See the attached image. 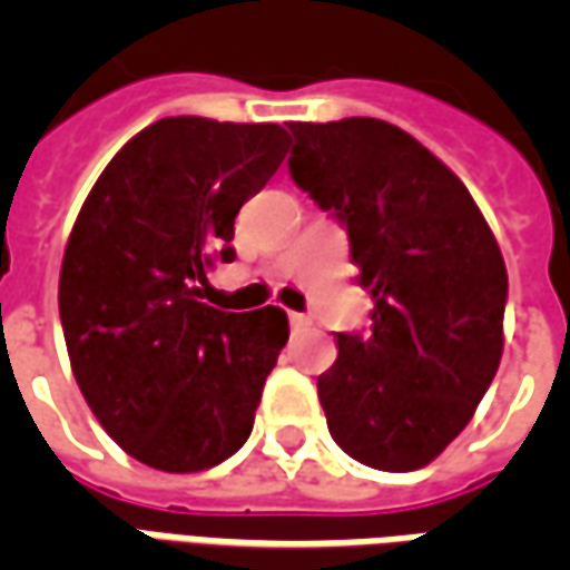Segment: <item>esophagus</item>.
I'll use <instances>...</instances> for the list:
<instances>
[{"instance_id": "esophagus-1", "label": "esophagus", "mask_w": 570, "mask_h": 570, "mask_svg": "<svg viewBox=\"0 0 570 570\" xmlns=\"http://www.w3.org/2000/svg\"><path fill=\"white\" fill-rule=\"evenodd\" d=\"M308 317H305V314H296V311H293V314H289V326H293V330H302V326H308Z\"/></svg>"}]
</instances>
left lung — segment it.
Listing matches in <instances>:
<instances>
[{
    "label": "left lung",
    "mask_w": 570,
    "mask_h": 570,
    "mask_svg": "<svg viewBox=\"0 0 570 570\" xmlns=\"http://www.w3.org/2000/svg\"><path fill=\"white\" fill-rule=\"evenodd\" d=\"M289 176L347 228L370 333H338L317 379L333 440L406 473L473 419L503 351L507 268L476 200L415 137L379 118L293 121Z\"/></svg>",
    "instance_id": "obj_1"
}]
</instances>
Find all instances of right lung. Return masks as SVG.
Listing matches in <instances>:
<instances>
[{
    "instance_id": "add662e5",
    "label": "right lung",
    "mask_w": 570,
    "mask_h": 570,
    "mask_svg": "<svg viewBox=\"0 0 570 570\" xmlns=\"http://www.w3.org/2000/svg\"><path fill=\"white\" fill-rule=\"evenodd\" d=\"M281 125L161 118L106 164L60 265L72 375L112 440L164 473L247 442L289 338L281 308L219 311L207 268L235 259V216L286 155Z\"/></svg>"
}]
</instances>
